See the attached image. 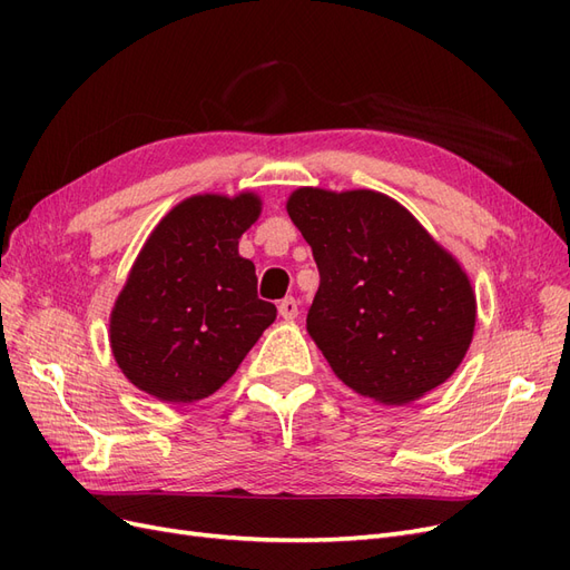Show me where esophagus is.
<instances>
[{
	"label": "esophagus",
	"mask_w": 570,
	"mask_h": 570,
	"mask_svg": "<svg viewBox=\"0 0 570 570\" xmlns=\"http://www.w3.org/2000/svg\"><path fill=\"white\" fill-rule=\"evenodd\" d=\"M278 314H281L285 321H295V318H297V314H299V304H297V299H292V297L283 299V302L278 304Z\"/></svg>",
	"instance_id": "1"
}]
</instances>
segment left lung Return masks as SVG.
<instances>
[{
    "label": "left lung",
    "mask_w": 570,
    "mask_h": 570,
    "mask_svg": "<svg viewBox=\"0 0 570 570\" xmlns=\"http://www.w3.org/2000/svg\"><path fill=\"white\" fill-rule=\"evenodd\" d=\"M287 214L321 275L306 331L344 385L400 406L452 377L473 340L475 292L409 209L375 189L297 187Z\"/></svg>",
    "instance_id": "obj_1"
}]
</instances>
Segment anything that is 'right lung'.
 I'll return each instance as SVG.
<instances>
[{
  "mask_svg": "<svg viewBox=\"0 0 570 570\" xmlns=\"http://www.w3.org/2000/svg\"><path fill=\"white\" fill-rule=\"evenodd\" d=\"M258 216L256 193H204L149 233L109 318L111 354L137 390L166 404L199 402L275 321V306L256 297L254 264L237 252Z\"/></svg>",
  "mask_w": 570,
  "mask_h": 570,
  "instance_id": "right-lung-1",
  "label": "right lung"
}]
</instances>
